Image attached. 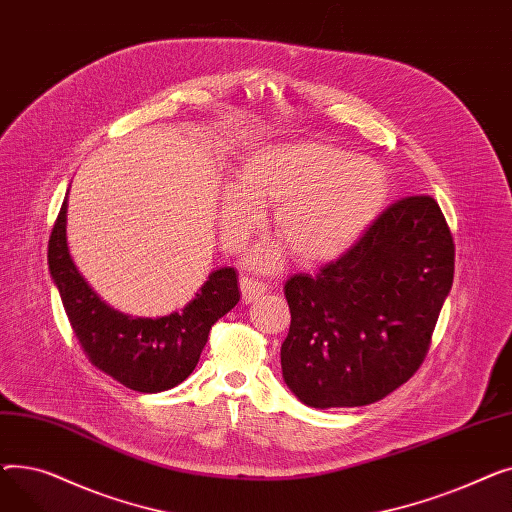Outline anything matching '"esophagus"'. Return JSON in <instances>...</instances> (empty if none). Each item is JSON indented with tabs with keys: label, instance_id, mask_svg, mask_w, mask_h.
Returning a JSON list of instances; mask_svg holds the SVG:
<instances>
[{
	"label": "esophagus",
	"instance_id": "esophagus-1",
	"mask_svg": "<svg viewBox=\"0 0 512 512\" xmlns=\"http://www.w3.org/2000/svg\"><path fill=\"white\" fill-rule=\"evenodd\" d=\"M267 290V284L249 276H242L240 278V292H242V301L245 303H253L257 301L261 294Z\"/></svg>",
	"mask_w": 512,
	"mask_h": 512
}]
</instances>
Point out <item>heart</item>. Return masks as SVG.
<instances>
[{"instance_id":"heart-1","label":"heart","mask_w":512,"mask_h":512,"mask_svg":"<svg viewBox=\"0 0 512 512\" xmlns=\"http://www.w3.org/2000/svg\"><path fill=\"white\" fill-rule=\"evenodd\" d=\"M386 197L388 176L378 161L324 143H272L240 159L234 186L222 195L220 224L236 247L259 222L257 203H276V236L299 259L326 261L355 245ZM259 259L270 263L274 255Z\"/></svg>"}]
</instances>
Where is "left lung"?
<instances>
[{"label": "left lung", "mask_w": 512, "mask_h": 512, "mask_svg": "<svg viewBox=\"0 0 512 512\" xmlns=\"http://www.w3.org/2000/svg\"><path fill=\"white\" fill-rule=\"evenodd\" d=\"M452 276L454 240L438 201L392 203L336 261L286 280L284 382L315 409L382 400L423 365Z\"/></svg>", "instance_id": "8db88e82"}]
</instances>
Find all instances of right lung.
<instances>
[{"mask_svg":"<svg viewBox=\"0 0 512 512\" xmlns=\"http://www.w3.org/2000/svg\"><path fill=\"white\" fill-rule=\"evenodd\" d=\"M47 263L91 365L134 392H164L184 382L199 363L211 326L240 301L234 267H222L191 303L166 317H128L107 307L70 259L66 201L49 236Z\"/></svg>","mask_w":512,"mask_h":512,"instance_id":"right-lung-1","label":"right lung"}]
</instances>
